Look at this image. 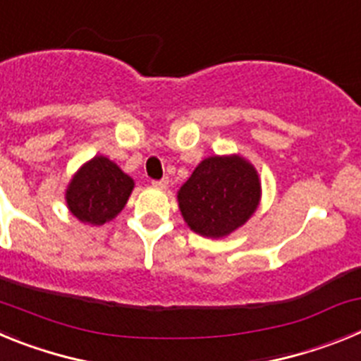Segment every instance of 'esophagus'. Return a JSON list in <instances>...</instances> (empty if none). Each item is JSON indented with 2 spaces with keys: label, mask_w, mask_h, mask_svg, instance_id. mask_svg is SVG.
<instances>
[{
  "label": "esophagus",
  "mask_w": 361,
  "mask_h": 361,
  "mask_svg": "<svg viewBox=\"0 0 361 361\" xmlns=\"http://www.w3.org/2000/svg\"><path fill=\"white\" fill-rule=\"evenodd\" d=\"M152 186L157 188V190H164V188L168 186V178H161V180H153Z\"/></svg>",
  "instance_id": "esophagus-1"
}]
</instances>
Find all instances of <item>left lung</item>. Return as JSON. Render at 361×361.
<instances>
[{"label": "left lung", "instance_id": "1", "mask_svg": "<svg viewBox=\"0 0 361 361\" xmlns=\"http://www.w3.org/2000/svg\"><path fill=\"white\" fill-rule=\"evenodd\" d=\"M260 199L262 183L257 168L238 153L206 157L177 191L184 222L206 238H224L242 228L255 215Z\"/></svg>", "mask_w": 361, "mask_h": 361}]
</instances>
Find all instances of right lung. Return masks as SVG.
I'll use <instances>...</instances> for the list:
<instances>
[{
  "mask_svg": "<svg viewBox=\"0 0 361 361\" xmlns=\"http://www.w3.org/2000/svg\"><path fill=\"white\" fill-rule=\"evenodd\" d=\"M133 178L104 155H95L70 178L66 208L79 222L103 226L116 219L132 195Z\"/></svg>",
  "mask_w": 361,
  "mask_h": 361,
  "instance_id": "1",
  "label": "right lung"
}]
</instances>
